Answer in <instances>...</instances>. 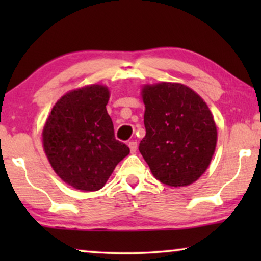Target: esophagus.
Listing matches in <instances>:
<instances>
[{"mask_svg":"<svg viewBox=\"0 0 261 261\" xmlns=\"http://www.w3.org/2000/svg\"><path fill=\"white\" fill-rule=\"evenodd\" d=\"M128 147H129V149H130V153H135L138 148V144L135 141H129L128 142Z\"/></svg>","mask_w":261,"mask_h":261,"instance_id":"1","label":"esophagus"}]
</instances>
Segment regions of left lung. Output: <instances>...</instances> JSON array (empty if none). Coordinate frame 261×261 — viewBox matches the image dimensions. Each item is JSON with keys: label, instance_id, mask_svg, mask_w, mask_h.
Masks as SVG:
<instances>
[{"label": "left lung", "instance_id": "1", "mask_svg": "<svg viewBox=\"0 0 261 261\" xmlns=\"http://www.w3.org/2000/svg\"><path fill=\"white\" fill-rule=\"evenodd\" d=\"M145 138L139 151L153 176L169 187H187L204 173L215 152L217 130L206 103L187 85L142 89Z\"/></svg>", "mask_w": 261, "mask_h": 261}]
</instances>
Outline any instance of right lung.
<instances>
[{
  "instance_id": "obj_1",
  "label": "right lung",
  "mask_w": 261,
  "mask_h": 261,
  "mask_svg": "<svg viewBox=\"0 0 261 261\" xmlns=\"http://www.w3.org/2000/svg\"><path fill=\"white\" fill-rule=\"evenodd\" d=\"M109 90L94 84L64 95L53 107L42 141L53 170L74 189L97 191L129 147L115 139L107 113Z\"/></svg>"
}]
</instances>
